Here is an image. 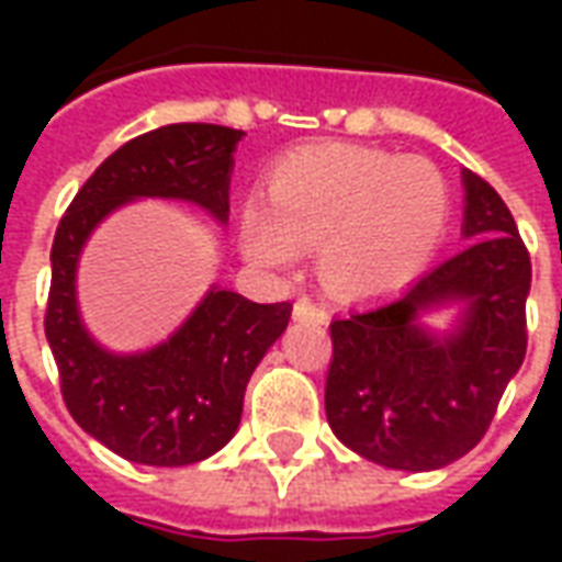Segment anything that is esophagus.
<instances>
[{
    "label": "esophagus",
    "mask_w": 562,
    "mask_h": 562,
    "mask_svg": "<svg viewBox=\"0 0 562 562\" xmlns=\"http://www.w3.org/2000/svg\"><path fill=\"white\" fill-rule=\"evenodd\" d=\"M294 318H301V322H304V318H313V322H322V318H325V310H322V306L313 304L310 297H301V301L294 304Z\"/></svg>",
    "instance_id": "esophagus-1"
}]
</instances>
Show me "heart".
<instances>
[{
    "label": "heart",
    "instance_id": "obj_1",
    "mask_svg": "<svg viewBox=\"0 0 562 562\" xmlns=\"http://www.w3.org/2000/svg\"><path fill=\"white\" fill-rule=\"evenodd\" d=\"M446 220V180L430 161L334 144L292 153L273 168L268 204H246L240 216V244L268 268L322 249L330 289L367 297L413 280Z\"/></svg>",
    "mask_w": 562,
    "mask_h": 562
}]
</instances>
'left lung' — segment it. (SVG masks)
I'll list each match as a JSON object with an SVG mask.
<instances>
[{
	"label": "left lung",
	"instance_id": "obj_1",
	"mask_svg": "<svg viewBox=\"0 0 562 562\" xmlns=\"http://www.w3.org/2000/svg\"><path fill=\"white\" fill-rule=\"evenodd\" d=\"M463 192L467 249L401 297L330 322L328 424L379 467L427 472L472 451L527 355L530 252L494 186L463 171ZM451 300L464 304L451 335L417 322Z\"/></svg>",
	"mask_w": 562,
	"mask_h": 562
}]
</instances>
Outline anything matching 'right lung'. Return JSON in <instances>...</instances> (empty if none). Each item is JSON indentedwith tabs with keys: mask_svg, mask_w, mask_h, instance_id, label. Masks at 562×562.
Instances as JSON below:
<instances>
[{
	"mask_svg": "<svg viewBox=\"0 0 562 562\" xmlns=\"http://www.w3.org/2000/svg\"><path fill=\"white\" fill-rule=\"evenodd\" d=\"M240 128L173 123L111 153L80 186L56 228L44 334L71 418L120 458L189 467L216 454L240 424L246 382L289 325L292 304H256L210 289L195 313L156 349L114 355L78 313L75 273L92 228L135 198H177L228 220V183Z\"/></svg>",
	"mask_w": 562,
	"mask_h": 562,
	"instance_id": "right-lung-1",
	"label": "right lung"
}]
</instances>
